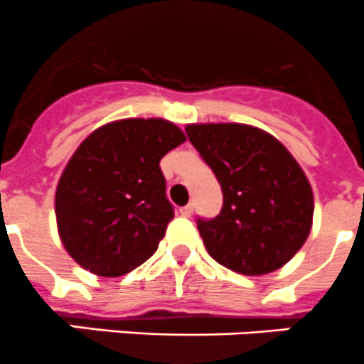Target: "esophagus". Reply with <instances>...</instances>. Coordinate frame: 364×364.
Returning a JSON list of instances; mask_svg holds the SVG:
<instances>
[{"label":"esophagus","instance_id":"esophagus-1","mask_svg":"<svg viewBox=\"0 0 364 364\" xmlns=\"http://www.w3.org/2000/svg\"><path fill=\"white\" fill-rule=\"evenodd\" d=\"M193 210H194L193 203H189V205H186V207L181 208V214L183 215V218H191V214H193Z\"/></svg>","mask_w":364,"mask_h":364}]
</instances>
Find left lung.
I'll return each instance as SVG.
<instances>
[{
	"mask_svg": "<svg viewBox=\"0 0 364 364\" xmlns=\"http://www.w3.org/2000/svg\"><path fill=\"white\" fill-rule=\"evenodd\" d=\"M186 132L223 191L219 215L198 219L208 255L239 274L278 271L311 230L313 191L303 168L253 125L191 124Z\"/></svg>",
	"mask_w": 364,
	"mask_h": 364,
	"instance_id": "8db88e82",
	"label": "left lung"
}]
</instances>
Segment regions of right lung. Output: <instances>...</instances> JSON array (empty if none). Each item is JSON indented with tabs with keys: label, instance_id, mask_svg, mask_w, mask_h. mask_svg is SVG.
I'll return each mask as SVG.
<instances>
[{
	"label": "right lung",
	"instance_id": "1",
	"mask_svg": "<svg viewBox=\"0 0 364 364\" xmlns=\"http://www.w3.org/2000/svg\"><path fill=\"white\" fill-rule=\"evenodd\" d=\"M186 141L163 118L95 129L70 157L55 196L67 253L86 271L117 278L149 260L173 219L161 159Z\"/></svg>",
	"mask_w": 364,
	"mask_h": 364
}]
</instances>
